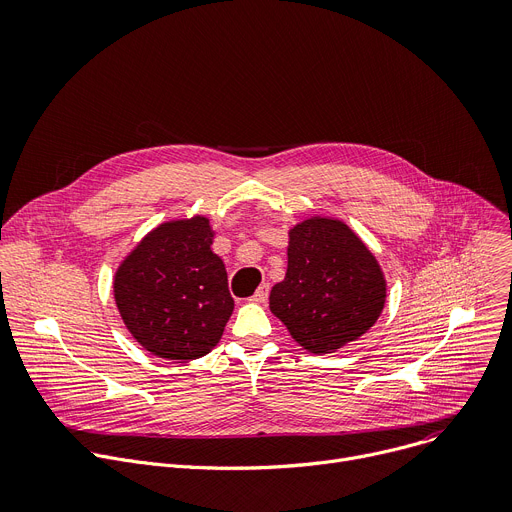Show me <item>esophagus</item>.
Wrapping results in <instances>:
<instances>
[{
    "mask_svg": "<svg viewBox=\"0 0 512 512\" xmlns=\"http://www.w3.org/2000/svg\"><path fill=\"white\" fill-rule=\"evenodd\" d=\"M269 296V284H263L257 288V292L251 296V302H265Z\"/></svg>",
    "mask_w": 512,
    "mask_h": 512,
    "instance_id": "34e87169",
    "label": "esophagus"
}]
</instances>
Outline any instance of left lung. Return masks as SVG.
Segmentation results:
<instances>
[{
  "label": "left lung",
  "instance_id": "8db88e82",
  "mask_svg": "<svg viewBox=\"0 0 512 512\" xmlns=\"http://www.w3.org/2000/svg\"><path fill=\"white\" fill-rule=\"evenodd\" d=\"M288 234L286 278L271 288L269 309L304 350L335 352L381 317L387 296L381 265L339 220L309 218Z\"/></svg>",
  "mask_w": 512,
  "mask_h": 512
}]
</instances>
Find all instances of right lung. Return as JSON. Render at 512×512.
I'll use <instances>...</instances> for the list:
<instances>
[{
    "label": "right lung",
    "mask_w": 512,
    "mask_h": 512,
    "mask_svg": "<svg viewBox=\"0 0 512 512\" xmlns=\"http://www.w3.org/2000/svg\"><path fill=\"white\" fill-rule=\"evenodd\" d=\"M212 241L214 230L203 216L164 222L119 265L117 309L150 354L187 362L220 342L234 300Z\"/></svg>",
    "instance_id": "right-lung-1"
}]
</instances>
